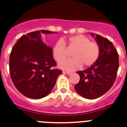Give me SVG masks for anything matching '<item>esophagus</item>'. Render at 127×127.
<instances>
[{
  "instance_id": "esophagus-1",
  "label": "esophagus",
  "mask_w": 127,
  "mask_h": 127,
  "mask_svg": "<svg viewBox=\"0 0 127 127\" xmlns=\"http://www.w3.org/2000/svg\"><path fill=\"white\" fill-rule=\"evenodd\" d=\"M65 73L67 74V75H71V74H72V72H70V71H66V72H65Z\"/></svg>"
}]
</instances>
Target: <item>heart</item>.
<instances>
[{
  "mask_svg": "<svg viewBox=\"0 0 127 127\" xmlns=\"http://www.w3.org/2000/svg\"><path fill=\"white\" fill-rule=\"evenodd\" d=\"M74 49L71 54L73 58L60 62L59 67L67 70L80 69L82 65L88 67L94 65L98 59L100 48L98 44L90 41L88 37L78 34L69 37L67 40L60 39L52 48V55L57 62H60L66 56L65 45Z\"/></svg>",
  "mask_w": 127,
  "mask_h": 127,
  "instance_id": "1",
  "label": "heart"
}]
</instances>
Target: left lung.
<instances>
[{
    "mask_svg": "<svg viewBox=\"0 0 127 127\" xmlns=\"http://www.w3.org/2000/svg\"><path fill=\"white\" fill-rule=\"evenodd\" d=\"M94 37V33H91ZM100 48L98 59L83 71H78L79 83L74 88L81 96L95 99L105 94L114 84L119 67L118 53L109 39L100 35L94 37Z\"/></svg>",
    "mask_w": 127,
    "mask_h": 127,
    "instance_id": "left-lung-1",
    "label": "left lung"
}]
</instances>
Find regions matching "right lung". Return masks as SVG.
<instances>
[{"mask_svg":"<svg viewBox=\"0 0 127 127\" xmlns=\"http://www.w3.org/2000/svg\"><path fill=\"white\" fill-rule=\"evenodd\" d=\"M48 30L30 32L20 38L11 50L9 72L13 84L25 97L40 99L51 92L61 70L53 69L57 63L52 48L46 45L42 34Z\"/></svg>","mask_w":127,"mask_h":127,"instance_id":"obj_1","label":"right lung"}]
</instances>
